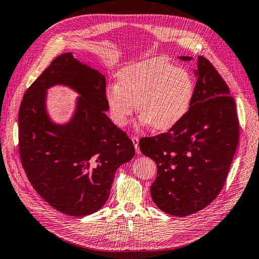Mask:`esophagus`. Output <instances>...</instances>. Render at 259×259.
<instances>
[{"mask_svg":"<svg viewBox=\"0 0 259 259\" xmlns=\"http://www.w3.org/2000/svg\"><path fill=\"white\" fill-rule=\"evenodd\" d=\"M131 140H133V143H134L136 153L139 154L140 153V149H139V139H138V137L133 136V137H131Z\"/></svg>","mask_w":259,"mask_h":259,"instance_id":"1","label":"esophagus"}]
</instances>
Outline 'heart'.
Listing matches in <instances>:
<instances>
[{
    "instance_id": "1",
    "label": "heart",
    "mask_w": 259,
    "mask_h": 259,
    "mask_svg": "<svg viewBox=\"0 0 259 259\" xmlns=\"http://www.w3.org/2000/svg\"><path fill=\"white\" fill-rule=\"evenodd\" d=\"M194 92L195 80L190 70L164 58H153L120 69L118 84L106 88L105 100L116 125L129 122L136 104L141 122L164 131L189 112Z\"/></svg>"
}]
</instances>
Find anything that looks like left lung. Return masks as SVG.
I'll use <instances>...</instances> for the list:
<instances>
[{"instance_id":"8db88e82","label":"left lung","mask_w":259,"mask_h":259,"mask_svg":"<svg viewBox=\"0 0 259 259\" xmlns=\"http://www.w3.org/2000/svg\"><path fill=\"white\" fill-rule=\"evenodd\" d=\"M194 73L197 80L189 112L167 133L139 141L141 153L157 165L151 199L176 217L193 214L215 199L239 141L236 103L224 78L203 56L197 57Z\"/></svg>"}]
</instances>
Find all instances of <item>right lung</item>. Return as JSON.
<instances>
[{"instance_id": "add662e5", "label": "right lung", "mask_w": 259, "mask_h": 259, "mask_svg": "<svg viewBox=\"0 0 259 259\" xmlns=\"http://www.w3.org/2000/svg\"><path fill=\"white\" fill-rule=\"evenodd\" d=\"M66 84L80 94L73 118L54 124L45 111L47 90ZM105 77L66 53L25 91L19 110V154L37 193L63 213L84 217L108 200L115 171L135 147L105 111Z\"/></svg>"}]
</instances>
